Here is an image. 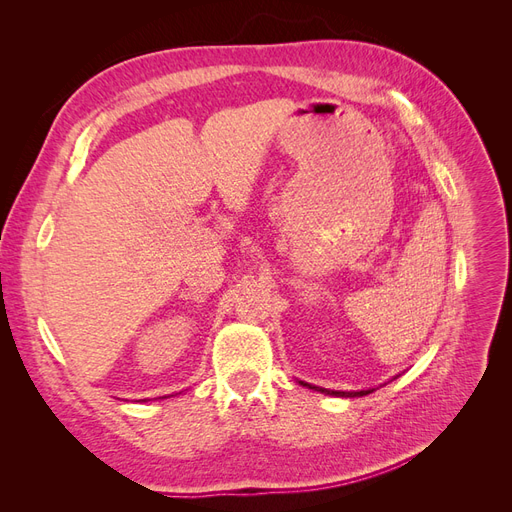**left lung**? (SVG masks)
<instances>
[{"label": "left lung", "instance_id": "left-lung-1", "mask_svg": "<svg viewBox=\"0 0 512 512\" xmlns=\"http://www.w3.org/2000/svg\"><path fill=\"white\" fill-rule=\"evenodd\" d=\"M299 384L307 386V389H312V391H318V393H324V395H333V397H363V395H369L371 391H376V389H367V391H331V389H322V386H314V384L303 382V380H299Z\"/></svg>", "mask_w": 512, "mask_h": 512}]
</instances>
